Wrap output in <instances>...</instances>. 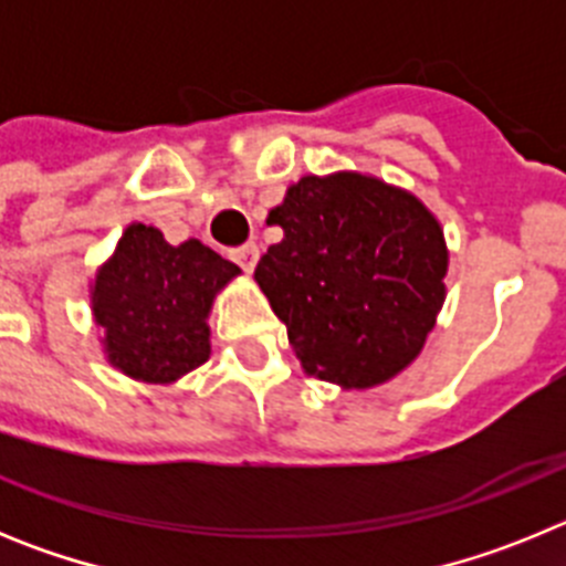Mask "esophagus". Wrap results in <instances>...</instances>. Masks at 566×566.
Listing matches in <instances>:
<instances>
[{"instance_id":"34e87169","label":"esophagus","mask_w":566,"mask_h":566,"mask_svg":"<svg viewBox=\"0 0 566 566\" xmlns=\"http://www.w3.org/2000/svg\"><path fill=\"white\" fill-rule=\"evenodd\" d=\"M258 258H260V249L254 247V243H247V247H238L232 249V260L238 263L243 272H252L254 266H258Z\"/></svg>"}]
</instances>
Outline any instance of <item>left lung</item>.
<instances>
[{
	"mask_svg": "<svg viewBox=\"0 0 566 566\" xmlns=\"http://www.w3.org/2000/svg\"><path fill=\"white\" fill-rule=\"evenodd\" d=\"M283 240L254 280L308 374L371 388L411 363L437 323L448 249L413 195L377 178L308 175L269 212Z\"/></svg>",
	"mask_w": 566,
	"mask_h": 566,
	"instance_id": "obj_1",
	"label": "left lung"
}]
</instances>
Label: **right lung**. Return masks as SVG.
I'll return each instance as SVG.
<instances>
[{"instance_id":"right-lung-1","label":"right lung","mask_w":566,"mask_h":566,"mask_svg":"<svg viewBox=\"0 0 566 566\" xmlns=\"http://www.w3.org/2000/svg\"><path fill=\"white\" fill-rule=\"evenodd\" d=\"M238 272L201 240L169 247L158 229L133 223L93 289L109 363L144 382H172L195 371L209 359L214 292Z\"/></svg>"}]
</instances>
